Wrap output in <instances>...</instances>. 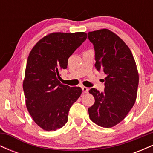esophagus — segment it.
I'll list each match as a JSON object with an SVG mask.
<instances>
[{
	"label": "esophagus",
	"instance_id": "obj_1",
	"mask_svg": "<svg viewBox=\"0 0 153 153\" xmlns=\"http://www.w3.org/2000/svg\"><path fill=\"white\" fill-rule=\"evenodd\" d=\"M81 88H82V91H83L84 93H85V94H86V93H88V91H89V88H88L85 87V86H82Z\"/></svg>",
	"mask_w": 153,
	"mask_h": 153
}]
</instances>
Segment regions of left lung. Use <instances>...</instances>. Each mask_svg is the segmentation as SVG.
Wrapping results in <instances>:
<instances>
[{
  "mask_svg": "<svg viewBox=\"0 0 153 153\" xmlns=\"http://www.w3.org/2000/svg\"><path fill=\"white\" fill-rule=\"evenodd\" d=\"M95 51V67L106 74L103 92L91 88L95 103L88 108L89 117L101 127L109 128L125 118L137 98L139 75L131 50L108 29L88 33Z\"/></svg>",
  "mask_w": 153,
  "mask_h": 153,
  "instance_id": "obj_1",
  "label": "left lung"
}]
</instances>
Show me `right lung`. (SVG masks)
<instances>
[{"mask_svg": "<svg viewBox=\"0 0 153 153\" xmlns=\"http://www.w3.org/2000/svg\"><path fill=\"white\" fill-rule=\"evenodd\" d=\"M85 32L52 33L40 39L29 53L23 82L26 105L42 129L55 131L68 122L69 110L81 95L80 87L59 82V71L86 39Z\"/></svg>", "mask_w": 153, "mask_h": 153, "instance_id": "1", "label": "right lung"}]
</instances>
